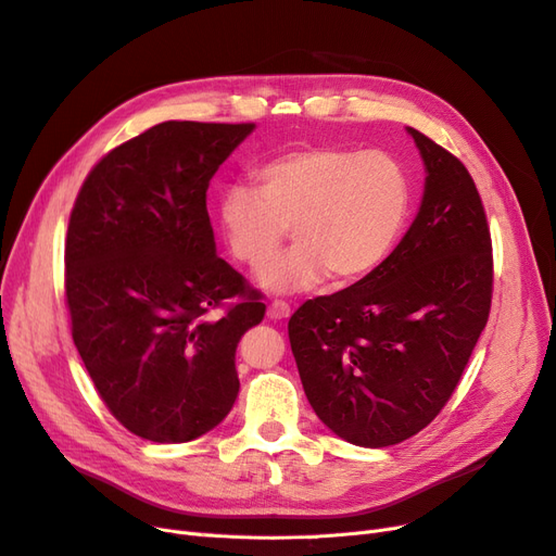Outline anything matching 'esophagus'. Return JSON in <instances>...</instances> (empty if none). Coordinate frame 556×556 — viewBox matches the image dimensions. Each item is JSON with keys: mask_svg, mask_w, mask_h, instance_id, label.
Returning <instances> with one entry per match:
<instances>
[{"mask_svg": "<svg viewBox=\"0 0 556 556\" xmlns=\"http://www.w3.org/2000/svg\"><path fill=\"white\" fill-rule=\"evenodd\" d=\"M266 315L268 319H288L292 315V308L285 301H274V304H268Z\"/></svg>", "mask_w": 556, "mask_h": 556, "instance_id": "1", "label": "esophagus"}]
</instances>
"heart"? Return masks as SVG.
<instances>
[{"mask_svg":"<svg viewBox=\"0 0 556 556\" xmlns=\"http://www.w3.org/2000/svg\"><path fill=\"white\" fill-rule=\"evenodd\" d=\"M257 188L231 185L220 194V225L229 255L262 266L280 250L288 227L294 248L257 274L271 294L317 288L331 274L350 282L371 274L406 223L410 185L382 150L313 146L264 162Z\"/></svg>","mask_w":556,"mask_h":556,"instance_id":"1","label":"heart"}]
</instances>
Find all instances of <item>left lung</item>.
<instances>
[{
  "mask_svg": "<svg viewBox=\"0 0 556 556\" xmlns=\"http://www.w3.org/2000/svg\"><path fill=\"white\" fill-rule=\"evenodd\" d=\"M427 178L392 255L308 299L290 345L315 415L343 441L387 447L422 431L459 384L492 306V237L466 166L408 127Z\"/></svg>",
  "mask_w": 556,
  "mask_h": 556,
  "instance_id": "left-lung-1",
  "label": "left lung"
}]
</instances>
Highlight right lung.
<instances>
[{
	"mask_svg": "<svg viewBox=\"0 0 556 556\" xmlns=\"http://www.w3.org/2000/svg\"><path fill=\"white\" fill-rule=\"evenodd\" d=\"M252 129L160 123L99 160L76 197L64 243L72 336L106 408L146 441H194L239 396L237 345L266 306L217 257L206 190Z\"/></svg>",
	"mask_w": 556,
	"mask_h": 556,
	"instance_id": "obj_1",
	"label": "right lung"
}]
</instances>
